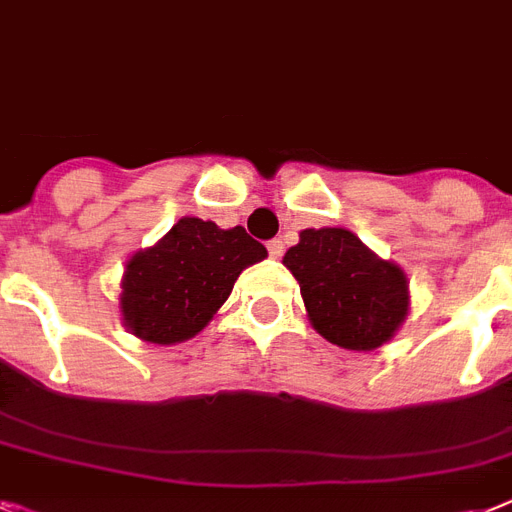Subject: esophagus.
Segmentation results:
<instances>
[{"instance_id":"obj_1","label":"esophagus","mask_w":512,"mask_h":512,"mask_svg":"<svg viewBox=\"0 0 512 512\" xmlns=\"http://www.w3.org/2000/svg\"><path fill=\"white\" fill-rule=\"evenodd\" d=\"M268 252H270V257H281L284 255V242H281V239H270Z\"/></svg>"}]
</instances>
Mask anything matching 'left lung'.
I'll list each match as a JSON object with an SVG mask.
<instances>
[{
  "label": "left lung",
  "instance_id": "obj_1",
  "mask_svg": "<svg viewBox=\"0 0 512 512\" xmlns=\"http://www.w3.org/2000/svg\"><path fill=\"white\" fill-rule=\"evenodd\" d=\"M284 265L297 278L315 331L344 350L386 344L410 310L405 270L347 228H305Z\"/></svg>",
  "mask_w": 512,
  "mask_h": 512
}]
</instances>
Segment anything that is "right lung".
I'll list each match as a JSON object with an SVG mask.
<instances>
[{
    "mask_svg": "<svg viewBox=\"0 0 512 512\" xmlns=\"http://www.w3.org/2000/svg\"><path fill=\"white\" fill-rule=\"evenodd\" d=\"M265 257L268 249L242 226L218 228L213 220L186 215L155 247L139 249L126 263L123 323L144 342H186L213 321L239 273Z\"/></svg>",
    "mask_w": 512,
    "mask_h": 512,
    "instance_id": "add662e5",
    "label": "right lung"
}]
</instances>
